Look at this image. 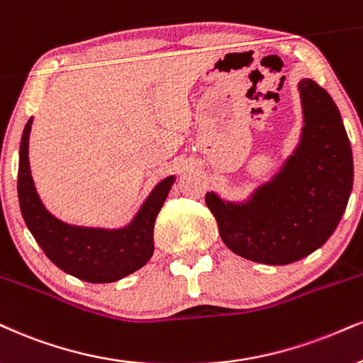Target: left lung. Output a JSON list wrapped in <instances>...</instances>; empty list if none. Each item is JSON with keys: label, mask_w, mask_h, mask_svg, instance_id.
I'll return each instance as SVG.
<instances>
[{"label": "left lung", "mask_w": 363, "mask_h": 363, "mask_svg": "<svg viewBox=\"0 0 363 363\" xmlns=\"http://www.w3.org/2000/svg\"><path fill=\"white\" fill-rule=\"evenodd\" d=\"M303 129L298 146L245 202L216 191L205 203L223 244L254 262L284 266L321 247L337 229L353 186V158L337 104L315 80L298 84Z\"/></svg>", "instance_id": "left-lung-1"}]
</instances>
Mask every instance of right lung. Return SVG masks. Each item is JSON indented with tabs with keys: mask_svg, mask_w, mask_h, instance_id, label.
I'll return each instance as SVG.
<instances>
[{
	"mask_svg": "<svg viewBox=\"0 0 363 363\" xmlns=\"http://www.w3.org/2000/svg\"><path fill=\"white\" fill-rule=\"evenodd\" d=\"M31 123L33 118L26 123L20 143L18 199L26 227L47 257L67 274L87 283H114L141 269L153 256L155 222L174 183L173 174L155 186L126 227L70 225L45 208L35 189L28 160Z\"/></svg>",
	"mask_w": 363,
	"mask_h": 363,
	"instance_id": "1",
	"label": "right lung"
}]
</instances>
